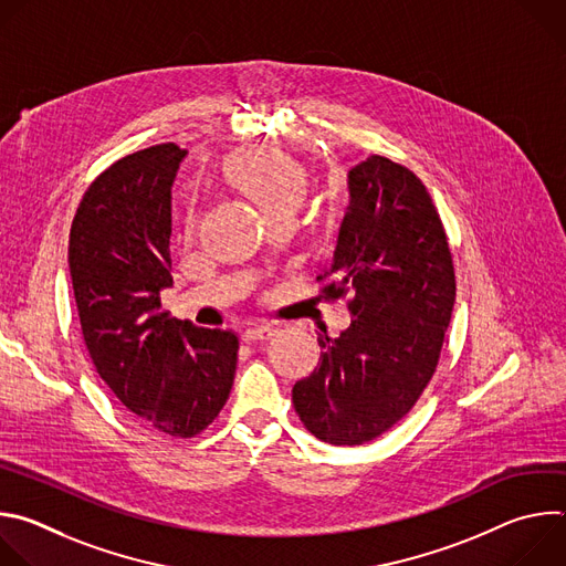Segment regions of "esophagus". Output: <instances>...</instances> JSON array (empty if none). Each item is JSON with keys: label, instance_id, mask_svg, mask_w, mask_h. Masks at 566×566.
<instances>
[{"label": "esophagus", "instance_id": "34e87169", "mask_svg": "<svg viewBox=\"0 0 566 566\" xmlns=\"http://www.w3.org/2000/svg\"><path fill=\"white\" fill-rule=\"evenodd\" d=\"M273 334H275V327L255 325V327H249L244 334H241V338H244V343H262V340H269Z\"/></svg>", "mask_w": 566, "mask_h": 566}]
</instances>
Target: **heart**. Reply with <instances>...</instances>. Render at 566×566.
I'll use <instances>...</instances> for the list:
<instances>
[{
    "instance_id": "1",
    "label": "heart",
    "mask_w": 566,
    "mask_h": 566,
    "mask_svg": "<svg viewBox=\"0 0 566 566\" xmlns=\"http://www.w3.org/2000/svg\"><path fill=\"white\" fill-rule=\"evenodd\" d=\"M228 177L251 197H255L269 217L297 210L306 197V172L295 158L277 147L260 145L237 151L226 164Z\"/></svg>"
}]
</instances>
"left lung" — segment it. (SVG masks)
Returning a JSON list of instances; mask_svg holds the SVG:
<instances>
[{
    "instance_id": "left-lung-1",
    "label": "left lung",
    "mask_w": 566,
    "mask_h": 566,
    "mask_svg": "<svg viewBox=\"0 0 566 566\" xmlns=\"http://www.w3.org/2000/svg\"><path fill=\"white\" fill-rule=\"evenodd\" d=\"M345 297L352 327L317 334L319 365L293 387L304 428L332 446H363L406 417L437 371L454 306V264L421 179L371 154L349 170L332 269L317 277Z\"/></svg>"
}]
</instances>
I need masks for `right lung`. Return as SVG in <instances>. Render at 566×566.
I'll return each mask as SVG.
<instances>
[{
	"instance_id": "right-lung-1",
	"label": "right lung",
	"mask_w": 566,
	"mask_h": 566,
	"mask_svg": "<svg viewBox=\"0 0 566 566\" xmlns=\"http://www.w3.org/2000/svg\"><path fill=\"white\" fill-rule=\"evenodd\" d=\"M188 151L160 143L101 172L69 234L80 327L98 376L147 428L203 432L226 406L237 369L232 332L201 329L160 308L172 286V184Z\"/></svg>"
}]
</instances>
